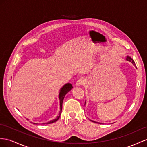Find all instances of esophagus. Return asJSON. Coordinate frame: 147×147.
Wrapping results in <instances>:
<instances>
[{
	"instance_id": "34e87169",
	"label": "esophagus",
	"mask_w": 147,
	"mask_h": 147,
	"mask_svg": "<svg viewBox=\"0 0 147 147\" xmlns=\"http://www.w3.org/2000/svg\"><path fill=\"white\" fill-rule=\"evenodd\" d=\"M84 84H85V79L83 78H80L77 81L76 85L81 86V85H83Z\"/></svg>"
}]
</instances>
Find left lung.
Segmentation results:
<instances>
[{
  "instance_id": "left-lung-1",
  "label": "left lung",
  "mask_w": 147,
  "mask_h": 147,
  "mask_svg": "<svg viewBox=\"0 0 147 147\" xmlns=\"http://www.w3.org/2000/svg\"><path fill=\"white\" fill-rule=\"evenodd\" d=\"M126 60H127V61H128V62H131V63H133L134 65H135V62L134 61V60L132 59L131 57H128V56H127V59H126ZM94 122H95V123H97V122H95V121H94Z\"/></svg>"
}]
</instances>
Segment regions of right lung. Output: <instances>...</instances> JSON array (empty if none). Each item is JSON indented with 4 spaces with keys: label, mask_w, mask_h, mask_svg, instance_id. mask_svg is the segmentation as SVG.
I'll return each instance as SVG.
<instances>
[{
    "label": "right lung",
    "mask_w": 147,
    "mask_h": 147,
    "mask_svg": "<svg viewBox=\"0 0 147 147\" xmlns=\"http://www.w3.org/2000/svg\"><path fill=\"white\" fill-rule=\"evenodd\" d=\"M73 88L72 87V85H71V84H69L68 83L67 84H65V85L63 86V87L61 88V90H60V94H59V99H60V113H59V116L57 117V119H54V120H52L51 121H49V122L47 123H44V124H50V123H52L53 122H55L56 121H57L59 120V119L60 118V114H61V112H62V103H63V98L64 97H65V95L67 94L68 92H69V91H70L71 90V88ZM28 120V119H27ZM35 124L34 123H32Z\"/></svg>",
    "instance_id": "1"
}]
</instances>
